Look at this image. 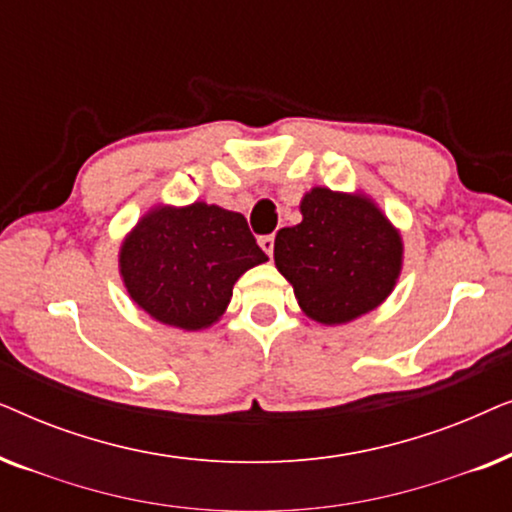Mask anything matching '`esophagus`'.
<instances>
[{
  "mask_svg": "<svg viewBox=\"0 0 512 512\" xmlns=\"http://www.w3.org/2000/svg\"><path fill=\"white\" fill-rule=\"evenodd\" d=\"M258 244H261V249L265 251V254L272 256V251H275V237H272V235L258 237Z\"/></svg>",
  "mask_w": 512,
  "mask_h": 512,
  "instance_id": "34e87169",
  "label": "esophagus"
}]
</instances>
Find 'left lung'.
I'll use <instances>...</instances> for the list:
<instances>
[{"instance_id":"obj_1","label":"left lung","mask_w":512,"mask_h":512,"mask_svg":"<svg viewBox=\"0 0 512 512\" xmlns=\"http://www.w3.org/2000/svg\"><path fill=\"white\" fill-rule=\"evenodd\" d=\"M303 221L275 237V265L293 284L298 305L319 324H347L375 310L394 289L403 242L363 195L312 188Z\"/></svg>"}]
</instances>
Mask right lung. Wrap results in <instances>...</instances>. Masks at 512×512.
I'll return each mask as SVG.
<instances>
[{"label": "right lung", "instance_id": "add662e5", "mask_svg": "<svg viewBox=\"0 0 512 512\" xmlns=\"http://www.w3.org/2000/svg\"><path fill=\"white\" fill-rule=\"evenodd\" d=\"M265 261L242 214L205 202L151 209L118 258L130 298L160 324L184 331L219 321L233 284Z\"/></svg>", "mask_w": 512, "mask_h": 512}]
</instances>
